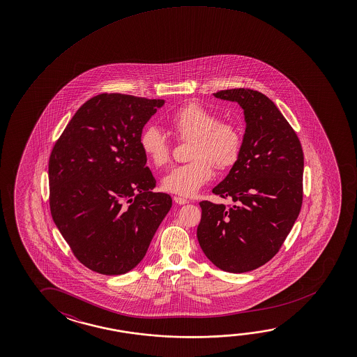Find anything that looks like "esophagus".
<instances>
[{"label": "esophagus", "mask_w": 357, "mask_h": 357, "mask_svg": "<svg viewBox=\"0 0 357 357\" xmlns=\"http://www.w3.org/2000/svg\"><path fill=\"white\" fill-rule=\"evenodd\" d=\"M174 202H176V204L179 205L188 204V203H189V200H187V199L181 198V197H174Z\"/></svg>", "instance_id": "obj_1"}]
</instances>
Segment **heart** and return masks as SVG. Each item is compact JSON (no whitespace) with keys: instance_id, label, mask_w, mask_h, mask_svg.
Instances as JSON below:
<instances>
[{"instance_id":"b5f03b06","label":"heart","mask_w":357,"mask_h":357,"mask_svg":"<svg viewBox=\"0 0 357 357\" xmlns=\"http://www.w3.org/2000/svg\"><path fill=\"white\" fill-rule=\"evenodd\" d=\"M176 135L193 139L187 164L176 165L164 176L163 188L169 193L193 197L213 178V165L219 169L233 167L243 148V133L234 123L219 122L218 114L198 103L184 105L169 118ZM142 151L151 163L162 167L170 158L169 141L157 126L146 127L139 139Z\"/></svg>"}]
</instances>
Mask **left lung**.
<instances>
[{"mask_svg":"<svg viewBox=\"0 0 357 357\" xmlns=\"http://www.w3.org/2000/svg\"><path fill=\"white\" fill-rule=\"evenodd\" d=\"M236 102L245 133L238 162L213 193L231 206L199 203L197 236L211 263L228 273H246L279 252L303 204L304 154L298 135L266 96L245 88L214 93Z\"/></svg>","mask_w":357,"mask_h":357,"instance_id":"8db88e82","label":"left lung"}]
</instances>
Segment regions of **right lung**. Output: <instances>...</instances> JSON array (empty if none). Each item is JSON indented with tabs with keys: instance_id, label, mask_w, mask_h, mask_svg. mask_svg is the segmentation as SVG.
I'll use <instances>...</instances> for the list:
<instances>
[{
	"instance_id": "right-lung-1",
	"label": "right lung",
	"mask_w": 357,
	"mask_h": 357,
	"mask_svg": "<svg viewBox=\"0 0 357 357\" xmlns=\"http://www.w3.org/2000/svg\"><path fill=\"white\" fill-rule=\"evenodd\" d=\"M164 100L100 94L76 112L48 164L53 222L88 269H135L172 208L146 167L139 139Z\"/></svg>"
}]
</instances>
